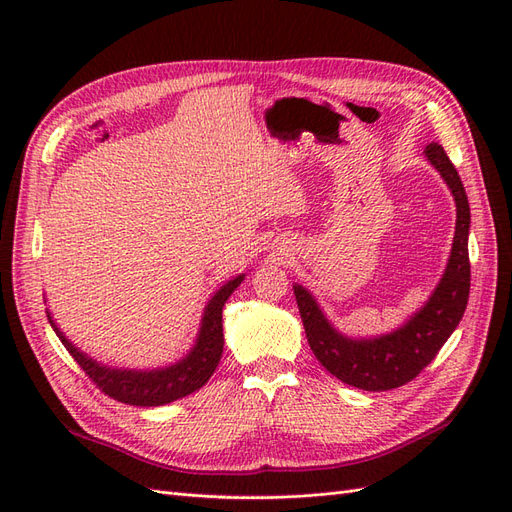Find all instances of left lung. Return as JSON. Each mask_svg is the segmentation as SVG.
<instances>
[{
	"label": "left lung",
	"instance_id": "8db88e82",
	"mask_svg": "<svg viewBox=\"0 0 512 512\" xmlns=\"http://www.w3.org/2000/svg\"><path fill=\"white\" fill-rule=\"evenodd\" d=\"M425 158L446 181L457 207L451 256L438 286L425 305L391 333L374 337H348L324 316L314 294L294 284V297L301 312L305 335L322 367L350 386L363 391H389L414 380L433 361V356L453 335L463 318L470 294V205L457 168L442 145L429 143Z\"/></svg>",
	"mask_w": 512,
	"mask_h": 512
}]
</instances>
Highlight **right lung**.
Masks as SVG:
<instances>
[{
	"label": "right lung",
	"mask_w": 512,
	"mask_h": 512,
	"mask_svg": "<svg viewBox=\"0 0 512 512\" xmlns=\"http://www.w3.org/2000/svg\"><path fill=\"white\" fill-rule=\"evenodd\" d=\"M245 280V273L232 277L203 309L200 329L196 342L190 352L181 356L177 363L156 369H128V367H108L96 359H91L81 348H76L70 339L57 327L51 312L46 309V316L61 344L74 356V361L81 365L85 374L94 380L100 389L121 404L130 406H164L170 401L188 397L190 393L205 386L218 367L224 352V331H222V309L232 292Z\"/></svg>",
	"instance_id": "obj_1"
}]
</instances>
